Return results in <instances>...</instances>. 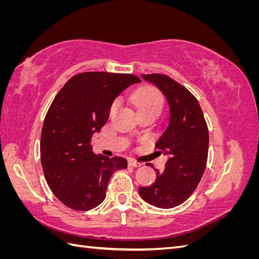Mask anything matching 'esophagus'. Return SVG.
Instances as JSON below:
<instances>
[{"instance_id": "34e87169", "label": "esophagus", "mask_w": 259, "mask_h": 259, "mask_svg": "<svg viewBox=\"0 0 259 259\" xmlns=\"http://www.w3.org/2000/svg\"><path fill=\"white\" fill-rule=\"evenodd\" d=\"M128 165L130 166H133V167H138V166H140L142 165V164H140L139 162H136V161H134V160H128Z\"/></svg>"}]
</instances>
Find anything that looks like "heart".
<instances>
[{"mask_svg": "<svg viewBox=\"0 0 259 259\" xmlns=\"http://www.w3.org/2000/svg\"><path fill=\"white\" fill-rule=\"evenodd\" d=\"M133 103L140 114L155 112L160 113L163 106V96L161 92L152 85H143L138 88L132 95ZM117 101H114L110 108V113L112 114L117 108Z\"/></svg>", "mask_w": 259, "mask_h": 259, "instance_id": "heart-1", "label": "heart"}]
</instances>
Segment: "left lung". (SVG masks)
<instances>
[{"label": "left lung", "instance_id": "left-lung-1", "mask_svg": "<svg viewBox=\"0 0 259 259\" xmlns=\"http://www.w3.org/2000/svg\"><path fill=\"white\" fill-rule=\"evenodd\" d=\"M164 94L169 105V123L156 143L168 155L165 169H155V182L140 187V197L149 204L171 208L184 203L198 187L204 173L208 153V130L202 109L192 94L171 77L142 74ZM152 166V165H151Z\"/></svg>", "mask_w": 259, "mask_h": 259}]
</instances>
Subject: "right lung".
I'll use <instances>...</instances> for the list:
<instances>
[{
  "instance_id": "add662e5",
  "label": "right lung",
  "mask_w": 259,
  "mask_h": 259,
  "mask_svg": "<svg viewBox=\"0 0 259 259\" xmlns=\"http://www.w3.org/2000/svg\"><path fill=\"white\" fill-rule=\"evenodd\" d=\"M139 82L134 74L83 72L73 75L54 98L41 133V163L51 190L69 208L98 206L111 175L127 167L124 158L96 155L91 139L108 121L113 100Z\"/></svg>"
}]
</instances>
